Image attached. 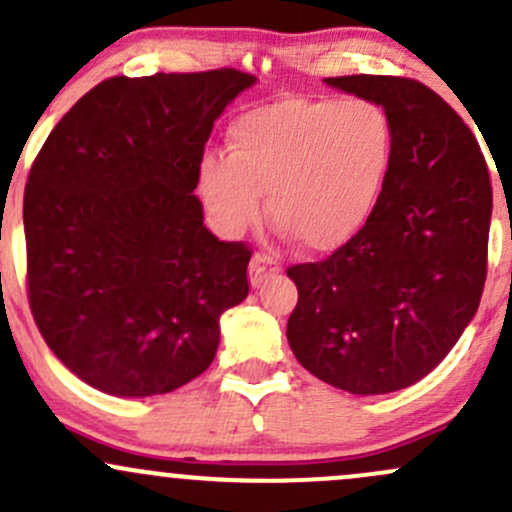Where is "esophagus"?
<instances>
[{
  "label": "esophagus",
  "mask_w": 512,
  "mask_h": 512,
  "mask_svg": "<svg viewBox=\"0 0 512 512\" xmlns=\"http://www.w3.org/2000/svg\"><path fill=\"white\" fill-rule=\"evenodd\" d=\"M274 272H279V262L274 260V257L262 255V252H255V255H252V260H250V284L252 286L265 284V279Z\"/></svg>",
  "instance_id": "obj_1"
}]
</instances>
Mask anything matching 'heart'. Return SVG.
Here are the masks:
<instances>
[{"label":"heart","instance_id":"1","mask_svg":"<svg viewBox=\"0 0 512 512\" xmlns=\"http://www.w3.org/2000/svg\"><path fill=\"white\" fill-rule=\"evenodd\" d=\"M230 153H206L199 187L226 233L269 216L301 247L333 252L372 221L396 162V126L374 99H282L228 128Z\"/></svg>","mask_w":512,"mask_h":512}]
</instances>
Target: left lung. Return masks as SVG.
Here are the masks:
<instances>
[{"mask_svg": "<svg viewBox=\"0 0 512 512\" xmlns=\"http://www.w3.org/2000/svg\"><path fill=\"white\" fill-rule=\"evenodd\" d=\"M325 84L374 99L396 126V162L367 228L320 262L286 269L299 301L291 352L335 389L374 396L430 374L479 308L493 189L474 133L411 77Z\"/></svg>", "mask_w": 512, "mask_h": 512, "instance_id": "1", "label": "left lung"}]
</instances>
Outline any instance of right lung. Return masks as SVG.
Segmentation results:
<instances>
[{"label": "right lung", "mask_w": 512, "mask_h": 512, "mask_svg": "<svg viewBox=\"0 0 512 512\" xmlns=\"http://www.w3.org/2000/svg\"><path fill=\"white\" fill-rule=\"evenodd\" d=\"M247 72L109 77L50 131L24 192L26 291L55 357L111 396L170 393L209 369L245 299V243L194 196L213 121Z\"/></svg>", "instance_id": "add662e5"}]
</instances>
